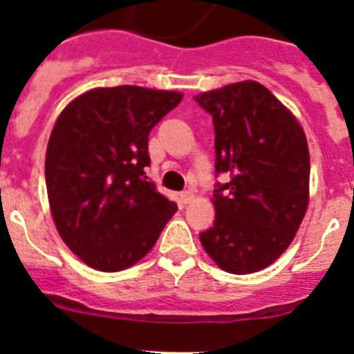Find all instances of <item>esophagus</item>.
<instances>
[{
	"label": "esophagus",
	"mask_w": 354,
	"mask_h": 354,
	"mask_svg": "<svg viewBox=\"0 0 354 354\" xmlns=\"http://www.w3.org/2000/svg\"><path fill=\"white\" fill-rule=\"evenodd\" d=\"M193 198H195V193H193L192 189H187V192H183V193H180V202H183L184 205L192 204Z\"/></svg>",
	"instance_id": "34e87169"
}]
</instances>
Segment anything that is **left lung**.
I'll list each match as a JSON object with an SVG mask.
<instances>
[{
	"label": "left lung",
	"instance_id": "obj_1",
	"mask_svg": "<svg viewBox=\"0 0 354 354\" xmlns=\"http://www.w3.org/2000/svg\"><path fill=\"white\" fill-rule=\"evenodd\" d=\"M214 122L216 216L200 243L221 270L257 273L292 243L308 207L310 156L298 118L257 81L195 95Z\"/></svg>",
	"mask_w": 354,
	"mask_h": 354
}]
</instances>
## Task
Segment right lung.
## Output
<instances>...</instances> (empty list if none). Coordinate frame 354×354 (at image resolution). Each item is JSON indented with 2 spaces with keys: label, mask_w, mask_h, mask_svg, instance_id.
<instances>
[{
  "label": "right lung",
  "mask_w": 354,
  "mask_h": 354,
  "mask_svg": "<svg viewBox=\"0 0 354 354\" xmlns=\"http://www.w3.org/2000/svg\"><path fill=\"white\" fill-rule=\"evenodd\" d=\"M183 93L133 84L92 88L51 131L46 186L56 230L93 270L134 266L177 211L145 175L149 134Z\"/></svg>",
  "instance_id": "1"
}]
</instances>
